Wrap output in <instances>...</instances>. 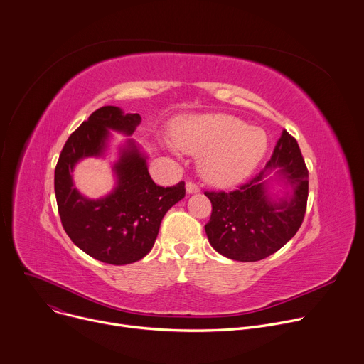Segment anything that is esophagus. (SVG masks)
Wrapping results in <instances>:
<instances>
[{
	"mask_svg": "<svg viewBox=\"0 0 364 364\" xmlns=\"http://www.w3.org/2000/svg\"><path fill=\"white\" fill-rule=\"evenodd\" d=\"M199 190H200V188H199V186L194 184V183H191V181H188V183L186 184V191H187L188 194H191V193H197Z\"/></svg>",
	"mask_w": 364,
	"mask_h": 364,
	"instance_id": "esophagus-1",
	"label": "esophagus"
}]
</instances>
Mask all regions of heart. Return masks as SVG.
Masks as SVG:
<instances>
[{"mask_svg": "<svg viewBox=\"0 0 364 364\" xmlns=\"http://www.w3.org/2000/svg\"><path fill=\"white\" fill-rule=\"evenodd\" d=\"M174 142L183 152L202 156L203 178L219 187L250 177L269 149L266 130L222 113L184 117L174 129Z\"/></svg>", "mask_w": 364, "mask_h": 364, "instance_id": "obj_1", "label": "heart"}]
</instances>
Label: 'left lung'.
I'll list each match as a JSON object with an SVG mask.
<instances>
[{
  "mask_svg": "<svg viewBox=\"0 0 364 364\" xmlns=\"http://www.w3.org/2000/svg\"><path fill=\"white\" fill-rule=\"evenodd\" d=\"M275 174L269 181L267 176ZM280 181L289 191L269 193ZM309 174L296 139L286 130L259 174L234 191H205L212 202L205 230L210 245L234 261H258L279 251L299 230L308 202Z\"/></svg>",
  "mask_w": 364,
  "mask_h": 364,
  "instance_id": "left-lung-1",
  "label": "left lung"
}]
</instances>
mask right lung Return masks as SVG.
<instances>
[{"instance_id":"add662e5","label":"right lung","mask_w":364,"mask_h":364,"mask_svg":"<svg viewBox=\"0 0 364 364\" xmlns=\"http://www.w3.org/2000/svg\"><path fill=\"white\" fill-rule=\"evenodd\" d=\"M138 113L120 107L95 110L65 144L55 168V196L62 226L71 241L90 257L113 266L144 258L154 247L164 215L186 196L184 181L156 186L146 155L127 139L113 164L114 188L100 199H88L74 186L75 165L90 156H105L110 130L130 136L141 123Z\"/></svg>"}]
</instances>
